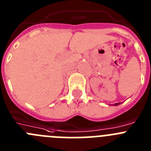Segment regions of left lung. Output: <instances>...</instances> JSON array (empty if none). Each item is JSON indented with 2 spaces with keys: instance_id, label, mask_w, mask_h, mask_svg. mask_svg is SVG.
Masks as SVG:
<instances>
[{
  "instance_id": "left-lung-1",
  "label": "left lung",
  "mask_w": 151,
  "mask_h": 151,
  "mask_svg": "<svg viewBox=\"0 0 151 151\" xmlns=\"http://www.w3.org/2000/svg\"><path fill=\"white\" fill-rule=\"evenodd\" d=\"M119 104H121V103H115V104H114V106H117V105H119Z\"/></svg>"
}]
</instances>
